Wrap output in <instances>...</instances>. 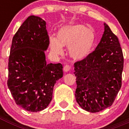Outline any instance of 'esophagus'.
Masks as SVG:
<instances>
[{"label": "esophagus", "mask_w": 129, "mask_h": 129, "mask_svg": "<svg viewBox=\"0 0 129 129\" xmlns=\"http://www.w3.org/2000/svg\"><path fill=\"white\" fill-rule=\"evenodd\" d=\"M70 69H71V68H70V67L69 65H65L63 68L64 71L65 72H69L70 70Z\"/></svg>", "instance_id": "1"}]
</instances>
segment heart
<instances>
[{"mask_svg": "<svg viewBox=\"0 0 129 129\" xmlns=\"http://www.w3.org/2000/svg\"><path fill=\"white\" fill-rule=\"evenodd\" d=\"M95 41L96 36L94 31L85 25H67L58 31L57 38H50V47L56 55H62V47L67 48L73 59L82 61L92 52Z\"/></svg>", "mask_w": 129, "mask_h": 129, "instance_id": "obj_1", "label": "heart"}]
</instances>
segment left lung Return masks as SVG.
Segmentation results:
<instances>
[{"label":"left lung","mask_w":129,"mask_h":129,"mask_svg":"<svg viewBox=\"0 0 129 129\" xmlns=\"http://www.w3.org/2000/svg\"><path fill=\"white\" fill-rule=\"evenodd\" d=\"M123 56L118 37L104 23V32L93 52L74 64L76 101L94 113L110 107L121 86Z\"/></svg>","instance_id":"1"}]
</instances>
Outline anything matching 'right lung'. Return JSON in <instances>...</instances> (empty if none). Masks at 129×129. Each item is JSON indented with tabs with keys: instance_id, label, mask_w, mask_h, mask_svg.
Returning a JSON list of instances; mask_svg holds the SVG:
<instances>
[{
	"instance_id": "add662e5",
	"label": "right lung",
	"mask_w": 129,
	"mask_h": 129,
	"mask_svg": "<svg viewBox=\"0 0 129 129\" xmlns=\"http://www.w3.org/2000/svg\"><path fill=\"white\" fill-rule=\"evenodd\" d=\"M46 24L39 17H28L13 36L9 57L8 88L17 105L33 112L49 105L53 86L63 76L61 63L46 62Z\"/></svg>"
}]
</instances>
